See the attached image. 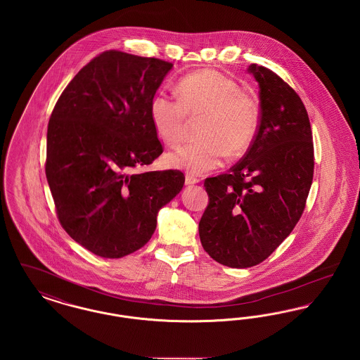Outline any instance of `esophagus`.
<instances>
[{"mask_svg": "<svg viewBox=\"0 0 360 360\" xmlns=\"http://www.w3.org/2000/svg\"><path fill=\"white\" fill-rule=\"evenodd\" d=\"M185 184H186V186H194L195 184H198V179L195 176H193V175H186Z\"/></svg>", "mask_w": 360, "mask_h": 360, "instance_id": "obj_1", "label": "esophagus"}]
</instances>
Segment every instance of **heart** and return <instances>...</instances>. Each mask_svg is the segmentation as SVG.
I'll use <instances>...</instances> for the list:
<instances>
[{"instance_id": "1", "label": "heart", "mask_w": 360, "mask_h": 360, "mask_svg": "<svg viewBox=\"0 0 360 360\" xmlns=\"http://www.w3.org/2000/svg\"><path fill=\"white\" fill-rule=\"evenodd\" d=\"M176 90L179 100L165 93L151 100L150 115L158 136L175 144L185 136L188 117H204L202 140L169 153L170 167L202 175L217 169L228 153L238 155L250 146L257 131V103L232 79L214 70H202L186 75Z\"/></svg>"}]
</instances>
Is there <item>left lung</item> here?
Instances as JSON below:
<instances>
[{
  "label": "left lung",
  "mask_w": 360,
  "mask_h": 360,
  "mask_svg": "<svg viewBox=\"0 0 360 360\" xmlns=\"http://www.w3.org/2000/svg\"><path fill=\"white\" fill-rule=\"evenodd\" d=\"M248 72L259 84L257 135L228 174L206 179L209 204L198 225L209 257L232 269L257 266L290 235L314 169L311 128L298 94L271 70L254 63Z\"/></svg>",
  "instance_id": "1"
}]
</instances>
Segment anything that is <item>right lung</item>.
<instances>
[{
  "label": "right lung",
  "mask_w": 360,
  "mask_h": 360,
  "mask_svg": "<svg viewBox=\"0 0 360 360\" xmlns=\"http://www.w3.org/2000/svg\"><path fill=\"white\" fill-rule=\"evenodd\" d=\"M172 63L105 51L60 94L47 131L46 175L58 219L94 255L119 259L151 239L182 190L178 170L132 172L163 153L150 105Z\"/></svg>",
  "instance_id": "obj_1"
}]
</instances>
